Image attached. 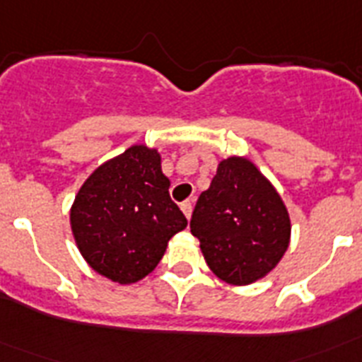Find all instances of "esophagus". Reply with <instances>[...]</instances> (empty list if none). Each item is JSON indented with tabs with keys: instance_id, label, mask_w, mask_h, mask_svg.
Listing matches in <instances>:
<instances>
[{
	"instance_id": "obj_1",
	"label": "esophagus",
	"mask_w": 362,
	"mask_h": 362,
	"mask_svg": "<svg viewBox=\"0 0 362 362\" xmlns=\"http://www.w3.org/2000/svg\"><path fill=\"white\" fill-rule=\"evenodd\" d=\"M181 210H183L185 217H187V219H190V216H192V201H185V203H181Z\"/></svg>"
}]
</instances>
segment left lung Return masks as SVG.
<instances>
[{
	"mask_svg": "<svg viewBox=\"0 0 362 362\" xmlns=\"http://www.w3.org/2000/svg\"><path fill=\"white\" fill-rule=\"evenodd\" d=\"M192 235L210 270L225 283L263 279L288 250L292 223L283 197L250 159L232 156L217 165L190 221Z\"/></svg>",
	"mask_w": 362,
	"mask_h": 362,
	"instance_id": "left-lung-1",
	"label": "left lung"
}]
</instances>
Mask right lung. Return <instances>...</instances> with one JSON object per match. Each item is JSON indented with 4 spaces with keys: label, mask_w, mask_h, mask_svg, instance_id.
Returning <instances> with one entry per match:
<instances>
[{
    "label": "right lung",
    "mask_w": 362,
    "mask_h": 362,
    "mask_svg": "<svg viewBox=\"0 0 362 362\" xmlns=\"http://www.w3.org/2000/svg\"><path fill=\"white\" fill-rule=\"evenodd\" d=\"M168 188L158 148L134 145L99 165L70 206L74 241L86 264L119 284L148 276L188 225Z\"/></svg>",
    "instance_id": "right-lung-1"
}]
</instances>
